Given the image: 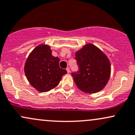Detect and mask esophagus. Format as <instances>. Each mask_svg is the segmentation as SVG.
<instances>
[{"mask_svg": "<svg viewBox=\"0 0 135 135\" xmlns=\"http://www.w3.org/2000/svg\"><path fill=\"white\" fill-rule=\"evenodd\" d=\"M66 71H67L68 73H70V68L69 67H67L66 68Z\"/></svg>", "mask_w": 135, "mask_h": 135, "instance_id": "esophagus-1", "label": "esophagus"}]
</instances>
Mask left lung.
<instances>
[{
  "label": "left lung",
  "mask_w": 135,
  "mask_h": 135,
  "mask_svg": "<svg viewBox=\"0 0 135 135\" xmlns=\"http://www.w3.org/2000/svg\"><path fill=\"white\" fill-rule=\"evenodd\" d=\"M75 59L79 70L72 75L78 88L90 94L104 89L111 75V64L106 55L90 43L76 52Z\"/></svg>",
  "instance_id": "8db88e82"
}]
</instances>
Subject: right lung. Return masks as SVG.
I'll return each mask as SVG.
<instances>
[{"label":"right lung","mask_w":135,"mask_h":135,"mask_svg":"<svg viewBox=\"0 0 135 135\" xmlns=\"http://www.w3.org/2000/svg\"><path fill=\"white\" fill-rule=\"evenodd\" d=\"M60 59L51 54L50 46L40 45L27 57L24 72L31 85L39 92L50 91L58 85L67 72L59 66Z\"/></svg>","instance_id":"add662e5"}]
</instances>
